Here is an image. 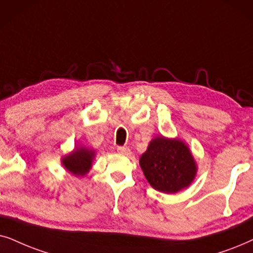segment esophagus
Instances as JSON below:
<instances>
[{
    "label": "esophagus",
    "mask_w": 253,
    "mask_h": 253,
    "mask_svg": "<svg viewBox=\"0 0 253 253\" xmlns=\"http://www.w3.org/2000/svg\"><path fill=\"white\" fill-rule=\"evenodd\" d=\"M117 150L119 154H123V155H126V156H128L130 155V149L127 147H117Z\"/></svg>",
    "instance_id": "esophagus-1"
}]
</instances>
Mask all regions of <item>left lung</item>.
<instances>
[{
    "label": "left lung",
    "mask_w": 253,
    "mask_h": 253,
    "mask_svg": "<svg viewBox=\"0 0 253 253\" xmlns=\"http://www.w3.org/2000/svg\"><path fill=\"white\" fill-rule=\"evenodd\" d=\"M147 180L155 190L176 193L194 179L197 167L188 148L179 140L158 136L140 158Z\"/></svg>",
    "instance_id": "8db88e82"
}]
</instances>
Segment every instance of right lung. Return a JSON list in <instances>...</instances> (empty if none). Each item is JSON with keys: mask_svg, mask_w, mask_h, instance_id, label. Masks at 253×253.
I'll return each mask as SVG.
<instances>
[{"mask_svg": "<svg viewBox=\"0 0 253 253\" xmlns=\"http://www.w3.org/2000/svg\"><path fill=\"white\" fill-rule=\"evenodd\" d=\"M95 156L92 150L86 148H77L68 156L62 160V163L68 171L76 176H83L91 168V163Z\"/></svg>", "mask_w": 253, "mask_h": 253, "instance_id": "add662e5", "label": "right lung"}]
</instances>
